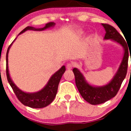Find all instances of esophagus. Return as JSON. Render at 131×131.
<instances>
[{
	"label": "esophagus",
	"mask_w": 131,
	"mask_h": 131,
	"mask_svg": "<svg viewBox=\"0 0 131 131\" xmlns=\"http://www.w3.org/2000/svg\"><path fill=\"white\" fill-rule=\"evenodd\" d=\"M73 67V64H72V63H67V69H72V67Z\"/></svg>",
	"instance_id": "34e87169"
}]
</instances>
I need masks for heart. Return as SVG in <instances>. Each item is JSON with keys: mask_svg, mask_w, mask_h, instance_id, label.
I'll return each mask as SVG.
<instances>
[{"mask_svg": "<svg viewBox=\"0 0 131 131\" xmlns=\"http://www.w3.org/2000/svg\"><path fill=\"white\" fill-rule=\"evenodd\" d=\"M79 33H80V34H82L83 31H79Z\"/></svg>", "mask_w": 131, "mask_h": 131, "instance_id": "1", "label": "heart"}]
</instances>
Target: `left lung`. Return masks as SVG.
I'll return each mask as SVG.
<instances>
[{"mask_svg": "<svg viewBox=\"0 0 131 131\" xmlns=\"http://www.w3.org/2000/svg\"><path fill=\"white\" fill-rule=\"evenodd\" d=\"M101 25L106 31L104 39H111L121 45L124 49V54L118 70L112 80L105 85L92 86L87 82L84 75L77 68L73 69L78 90L83 98L91 105L103 103L115 97L125 78L127 71L129 49H128L126 42L114 27L105 23Z\"/></svg>", "mask_w": 131, "mask_h": 131, "instance_id": "obj_1", "label": "left lung"}]
</instances>
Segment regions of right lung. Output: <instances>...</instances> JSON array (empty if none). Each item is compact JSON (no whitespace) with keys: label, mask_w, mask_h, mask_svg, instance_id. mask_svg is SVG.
<instances>
[{"label":"right lung","mask_w":131,"mask_h":131,"mask_svg":"<svg viewBox=\"0 0 131 131\" xmlns=\"http://www.w3.org/2000/svg\"><path fill=\"white\" fill-rule=\"evenodd\" d=\"M55 25L54 22H49L47 23L46 26L42 28H35L33 26H27L24 30H22L19 35L23 34L26 30H34V31H42L46 29L53 27ZM16 39H14V40ZM13 41L11 44L9 46L6 53V75H7V80L13 91L15 93L16 96L18 97L21 103L25 106H27L33 108H41L48 106L54 100L56 95L57 94L58 85L59 81L62 77V75L64 73L66 68L64 66H63L59 70L57 71L54 74L52 75L46 86L42 90L33 93H27L22 91L15 85L10 79L8 69V53L10 46L14 42Z\"/></svg>","instance_id":"obj_1"}]
</instances>
